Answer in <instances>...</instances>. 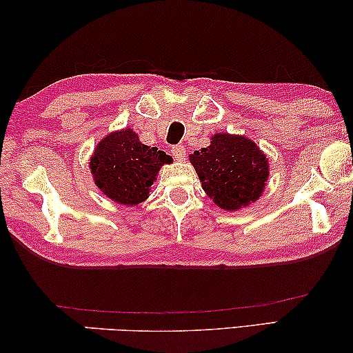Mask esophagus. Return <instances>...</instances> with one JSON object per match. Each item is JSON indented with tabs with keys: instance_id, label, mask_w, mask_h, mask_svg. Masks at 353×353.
I'll return each instance as SVG.
<instances>
[{
	"instance_id": "34e87169",
	"label": "esophagus",
	"mask_w": 353,
	"mask_h": 353,
	"mask_svg": "<svg viewBox=\"0 0 353 353\" xmlns=\"http://www.w3.org/2000/svg\"><path fill=\"white\" fill-rule=\"evenodd\" d=\"M170 153L173 158L181 161V159H184V154H186V148H184V145H175L170 148Z\"/></svg>"
}]
</instances>
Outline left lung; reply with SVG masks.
<instances>
[{
	"mask_svg": "<svg viewBox=\"0 0 353 353\" xmlns=\"http://www.w3.org/2000/svg\"><path fill=\"white\" fill-rule=\"evenodd\" d=\"M201 188L222 210L238 211L261 197L269 161L252 139L219 132L210 147L189 156Z\"/></svg>",
	"mask_w": 353,
	"mask_h": 353,
	"instance_id": "1",
	"label": "left lung"
}]
</instances>
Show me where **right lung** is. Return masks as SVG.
I'll use <instances>...</instances> for the list:
<instances>
[{"mask_svg":"<svg viewBox=\"0 0 353 353\" xmlns=\"http://www.w3.org/2000/svg\"><path fill=\"white\" fill-rule=\"evenodd\" d=\"M172 161L163 150L143 145L136 132L126 128L101 139L90 158V169L106 197L134 206L148 199L159 169Z\"/></svg>","mask_w":353,"mask_h":353,"instance_id":"right-lung-1","label":"right lung"}]
</instances>
